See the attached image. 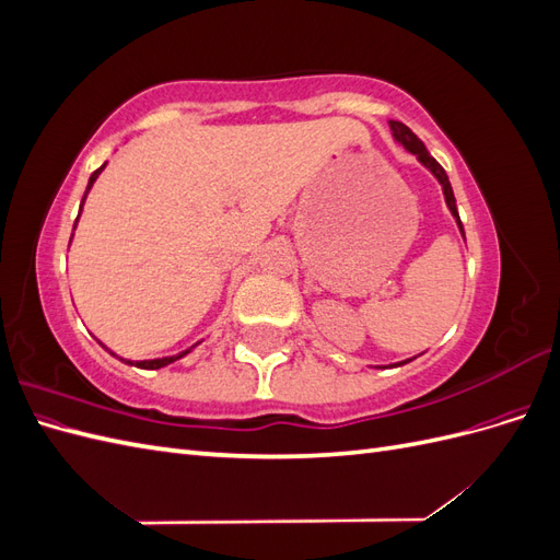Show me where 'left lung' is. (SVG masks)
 <instances>
[{
    "label": "left lung",
    "mask_w": 560,
    "mask_h": 560,
    "mask_svg": "<svg viewBox=\"0 0 560 560\" xmlns=\"http://www.w3.org/2000/svg\"><path fill=\"white\" fill-rule=\"evenodd\" d=\"M389 130H393V138L406 149V151H411V154H416V159L428 167V171L439 179V184H442V189H444V198H446V206H448V210H451V214L455 217V222H457V229H460V233L465 235V229H463V222H460V214H457V208H455V196H453V189H451V182H448V175H446V171L442 165H439L432 156H430V151L425 149V144H422L420 140H418V135L409 128V126H404V124H399V121H389ZM406 362H411V360H406ZM406 362H399L397 366H401V364H406Z\"/></svg>",
    "instance_id": "1"
}]
</instances>
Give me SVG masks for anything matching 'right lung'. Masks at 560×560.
I'll use <instances>...</instances> for the list:
<instances>
[{
	"mask_svg": "<svg viewBox=\"0 0 560 560\" xmlns=\"http://www.w3.org/2000/svg\"><path fill=\"white\" fill-rule=\"evenodd\" d=\"M105 165L107 163H103V165H100L97 167V171L91 175V179H89V186H86V194H83V200H86V196H89V191H91V186L95 184V179H97V175L100 173H103L105 171ZM83 200H81V208H83ZM81 214V212H79ZM77 222H79V217H77ZM77 222H74V226H77ZM100 346H103V343H100ZM198 346V343H196ZM196 346H191L189 350H184V352H179V354H173V358H159V360H142V362H130V360H124L121 358V362H126V364H130V366H138V369H161V366H167V364H173L175 360H179V358H184V354L186 352H191ZM109 354H114L112 350H109ZM114 358H116V354H114Z\"/></svg>",
	"mask_w": 560,
	"mask_h": 560,
	"instance_id": "add662e5",
	"label": "right lung"
}]
</instances>
